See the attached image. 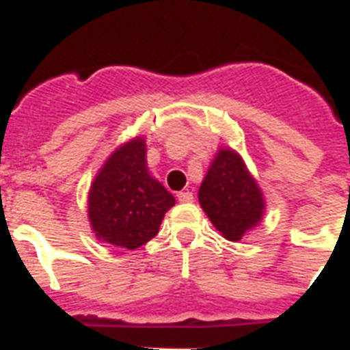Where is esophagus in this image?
Here are the masks:
<instances>
[{"label":"esophagus","mask_w":350,"mask_h":350,"mask_svg":"<svg viewBox=\"0 0 350 350\" xmlns=\"http://www.w3.org/2000/svg\"><path fill=\"white\" fill-rule=\"evenodd\" d=\"M177 198H178V202L189 204V202H193V193L191 191H180V193H177Z\"/></svg>","instance_id":"obj_1"}]
</instances>
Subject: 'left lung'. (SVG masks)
I'll return each instance as SVG.
<instances>
[{
    "instance_id": "1",
    "label": "left lung",
    "mask_w": 350,
    "mask_h": 350,
    "mask_svg": "<svg viewBox=\"0 0 350 350\" xmlns=\"http://www.w3.org/2000/svg\"><path fill=\"white\" fill-rule=\"evenodd\" d=\"M198 202L224 239L237 242L262 220L265 202L239 153L220 148L200 189Z\"/></svg>"
}]
</instances>
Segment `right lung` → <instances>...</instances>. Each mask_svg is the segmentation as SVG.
I'll use <instances>...</instances> for the list:
<instances>
[{
    "mask_svg": "<svg viewBox=\"0 0 350 350\" xmlns=\"http://www.w3.org/2000/svg\"><path fill=\"white\" fill-rule=\"evenodd\" d=\"M175 198L148 173L146 142L135 137L111 153L92 183L88 219L97 240L137 250L159 233Z\"/></svg>",
    "mask_w": 350,
    "mask_h": 350,
    "instance_id": "add662e5",
    "label": "right lung"
}]
</instances>
